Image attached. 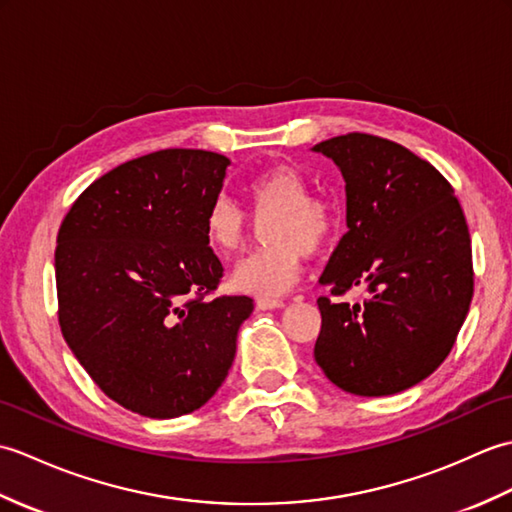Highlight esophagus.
<instances>
[{"instance_id": "34e87169", "label": "esophagus", "mask_w": 512, "mask_h": 512, "mask_svg": "<svg viewBox=\"0 0 512 512\" xmlns=\"http://www.w3.org/2000/svg\"><path fill=\"white\" fill-rule=\"evenodd\" d=\"M284 308V301L281 299H257V310H275Z\"/></svg>"}]
</instances>
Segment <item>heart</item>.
<instances>
[{
    "mask_svg": "<svg viewBox=\"0 0 512 512\" xmlns=\"http://www.w3.org/2000/svg\"><path fill=\"white\" fill-rule=\"evenodd\" d=\"M310 182L288 165L257 171L244 182V198L250 215L263 222L268 242L257 253L242 259L231 273V286L246 295L275 299L299 281L303 259L328 246L339 211L325 193H308ZM202 235L217 255L228 257L244 246L248 217L228 198H213L202 217Z\"/></svg>",
    "mask_w": 512,
    "mask_h": 512,
    "instance_id": "heart-1",
    "label": "heart"
}]
</instances>
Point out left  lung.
Instances as JSON below:
<instances>
[{
    "label": "left lung",
    "instance_id": "8db88e82",
    "mask_svg": "<svg viewBox=\"0 0 512 512\" xmlns=\"http://www.w3.org/2000/svg\"><path fill=\"white\" fill-rule=\"evenodd\" d=\"M314 151L343 173L350 228L319 279L314 358L350 394H398L436 372L469 314V226L449 180L394 140L352 132ZM358 285L370 297L350 307Z\"/></svg>",
    "mask_w": 512,
    "mask_h": 512
}]
</instances>
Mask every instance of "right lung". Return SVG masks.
Segmentation results:
<instances>
[{
    "label": "right lung",
    "instance_id": "1",
    "mask_svg": "<svg viewBox=\"0 0 512 512\" xmlns=\"http://www.w3.org/2000/svg\"><path fill=\"white\" fill-rule=\"evenodd\" d=\"M231 160L162 149L94 180L54 250L65 343L107 398L147 418L200 409L224 383L253 299L215 295L224 268L202 235Z\"/></svg>",
    "mask_w": 512,
    "mask_h": 512
}]
</instances>
